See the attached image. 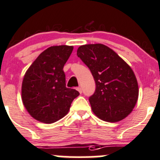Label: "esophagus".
<instances>
[{
	"mask_svg": "<svg viewBox=\"0 0 160 160\" xmlns=\"http://www.w3.org/2000/svg\"><path fill=\"white\" fill-rule=\"evenodd\" d=\"M77 90L80 92V93H82V88H77Z\"/></svg>",
	"mask_w": 160,
	"mask_h": 160,
	"instance_id": "34e87169",
	"label": "esophagus"
}]
</instances>
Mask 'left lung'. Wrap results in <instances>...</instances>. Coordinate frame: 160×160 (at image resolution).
I'll use <instances>...</instances> for the list:
<instances>
[{"label": "left lung", "instance_id": "8db88e82", "mask_svg": "<svg viewBox=\"0 0 160 160\" xmlns=\"http://www.w3.org/2000/svg\"><path fill=\"white\" fill-rule=\"evenodd\" d=\"M77 56L90 69L96 83L94 93L89 98L93 112L108 122L126 118L138 97V82L132 68L103 44L80 46Z\"/></svg>", "mask_w": 160, "mask_h": 160}]
</instances>
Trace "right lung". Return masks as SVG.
<instances>
[{"label":"right lung","instance_id":"add662e5","mask_svg":"<svg viewBox=\"0 0 160 160\" xmlns=\"http://www.w3.org/2000/svg\"><path fill=\"white\" fill-rule=\"evenodd\" d=\"M73 47L51 46L26 71L22 87L24 106L32 118L43 123L57 122L68 113L80 93L66 87L63 67Z\"/></svg>","mask_w":160,"mask_h":160}]
</instances>
